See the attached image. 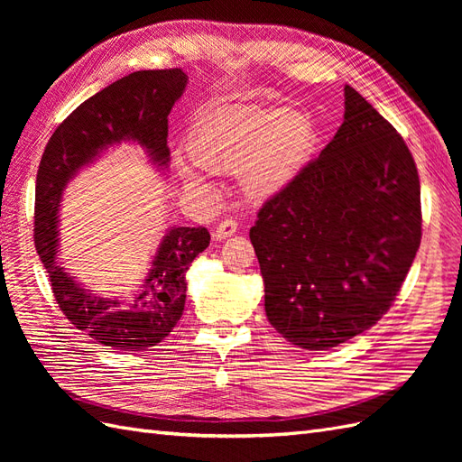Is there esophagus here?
I'll return each mask as SVG.
<instances>
[{
	"label": "esophagus",
	"mask_w": 462,
	"mask_h": 462,
	"mask_svg": "<svg viewBox=\"0 0 462 462\" xmlns=\"http://www.w3.org/2000/svg\"><path fill=\"white\" fill-rule=\"evenodd\" d=\"M235 233H236V223L233 219H226V221H221L219 226H217V229L214 233V239L216 241H223V239H227V236H231Z\"/></svg>",
	"instance_id": "1"
}]
</instances>
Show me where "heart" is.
Here are the masks:
<instances>
[{
	"label": "heart",
	"instance_id": "1",
	"mask_svg": "<svg viewBox=\"0 0 462 462\" xmlns=\"http://www.w3.org/2000/svg\"><path fill=\"white\" fill-rule=\"evenodd\" d=\"M310 119L295 109L219 107L190 133L194 163L212 173H236L250 202H268L299 177L314 150ZM189 189H204L206 175L183 167Z\"/></svg>",
	"mask_w": 462,
	"mask_h": 462
}]
</instances>
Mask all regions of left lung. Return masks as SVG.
Listing matches in <instances>:
<instances>
[{
	"label": "left lung",
	"instance_id": "8db88e82",
	"mask_svg": "<svg viewBox=\"0 0 462 462\" xmlns=\"http://www.w3.org/2000/svg\"><path fill=\"white\" fill-rule=\"evenodd\" d=\"M420 236L412 153L346 85L339 131L250 229L265 316L309 351L353 339L389 310Z\"/></svg>",
	"mask_w": 462,
	"mask_h": 462
}]
</instances>
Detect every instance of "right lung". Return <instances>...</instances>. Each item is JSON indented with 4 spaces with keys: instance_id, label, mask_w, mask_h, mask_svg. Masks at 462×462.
<instances>
[{
    "instance_id": "add662e5",
    "label": "right lung",
    "mask_w": 462,
    "mask_h": 462,
    "mask_svg": "<svg viewBox=\"0 0 462 462\" xmlns=\"http://www.w3.org/2000/svg\"><path fill=\"white\" fill-rule=\"evenodd\" d=\"M183 69L136 71L82 102L55 133L36 175L34 245L51 291L71 324L116 351H146L171 333L183 316L187 272L209 245L206 227H167L150 270L133 297H97L60 263V208L67 185L109 148L144 150L150 163L170 167L167 116L183 96Z\"/></svg>"
}]
</instances>
